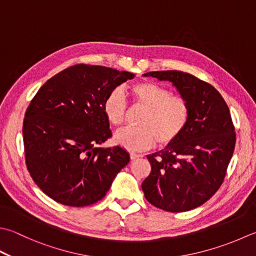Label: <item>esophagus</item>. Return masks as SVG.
<instances>
[{"mask_svg": "<svg viewBox=\"0 0 256 256\" xmlns=\"http://www.w3.org/2000/svg\"><path fill=\"white\" fill-rule=\"evenodd\" d=\"M142 156H143V155H141V154H136V153H133V152L130 153V158H131L132 161H134V160H136V158H142Z\"/></svg>", "mask_w": 256, "mask_h": 256, "instance_id": "obj_1", "label": "esophagus"}]
</instances>
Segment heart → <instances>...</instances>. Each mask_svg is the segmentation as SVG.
<instances>
[{"label":"heart","mask_w":256,"mask_h":256,"mask_svg":"<svg viewBox=\"0 0 256 256\" xmlns=\"http://www.w3.org/2000/svg\"><path fill=\"white\" fill-rule=\"evenodd\" d=\"M135 105L146 108L138 120V128H125L114 135V142L130 151H144L155 142L170 146L186 130L191 108L188 100L174 95L171 90L153 82H138L131 86ZM105 118L112 126H121L128 113V105L121 88H114L103 102Z\"/></svg>","instance_id":"1"}]
</instances>
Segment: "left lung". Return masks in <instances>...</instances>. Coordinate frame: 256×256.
Segmentation results:
<instances>
[{"label":"left lung","mask_w":256,"mask_h":256,"mask_svg":"<svg viewBox=\"0 0 256 256\" xmlns=\"http://www.w3.org/2000/svg\"><path fill=\"white\" fill-rule=\"evenodd\" d=\"M144 76L172 82L191 108L181 138L148 155L151 173L142 183L145 198L168 212L190 211L211 198L226 175L236 142L230 110L211 84L192 74L156 71Z\"/></svg>","instance_id":"obj_1"}]
</instances>
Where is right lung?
<instances>
[{
  "mask_svg": "<svg viewBox=\"0 0 256 256\" xmlns=\"http://www.w3.org/2000/svg\"><path fill=\"white\" fill-rule=\"evenodd\" d=\"M133 78L76 64L48 80L32 98L23 121L25 163L35 184L54 201L75 208L96 203L130 162L118 145H98L112 136L103 113L105 98Z\"/></svg>",
  "mask_w": 256,
  "mask_h": 256,
  "instance_id": "1",
  "label": "right lung"
}]
</instances>
